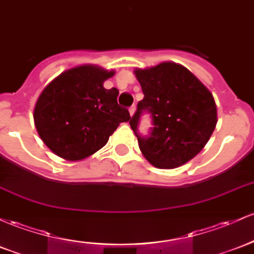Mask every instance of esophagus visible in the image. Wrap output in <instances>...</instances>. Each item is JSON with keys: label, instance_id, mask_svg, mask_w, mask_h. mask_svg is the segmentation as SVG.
<instances>
[{"label": "esophagus", "instance_id": "esophagus-1", "mask_svg": "<svg viewBox=\"0 0 254 254\" xmlns=\"http://www.w3.org/2000/svg\"><path fill=\"white\" fill-rule=\"evenodd\" d=\"M135 111H136V108H135V106H132V107H130L129 108V112H130V116H133V114H135Z\"/></svg>", "mask_w": 254, "mask_h": 254}]
</instances>
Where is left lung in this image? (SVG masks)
<instances>
[{
  "instance_id": "8db88e82",
  "label": "left lung",
  "mask_w": 254,
  "mask_h": 254,
  "mask_svg": "<svg viewBox=\"0 0 254 254\" xmlns=\"http://www.w3.org/2000/svg\"><path fill=\"white\" fill-rule=\"evenodd\" d=\"M144 97L130 118L143 157L158 169L185 165L206 146L217 124L212 93L180 64L165 61L133 71ZM142 110L152 114L155 127L148 138L137 133Z\"/></svg>"
}]
</instances>
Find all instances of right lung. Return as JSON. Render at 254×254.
Segmentation results:
<instances>
[{
  "instance_id": "add662e5",
  "label": "right lung",
  "mask_w": 254,
  "mask_h": 254,
  "mask_svg": "<svg viewBox=\"0 0 254 254\" xmlns=\"http://www.w3.org/2000/svg\"><path fill=\"white\" fill-rule=\"evenodd\" d=\"M113 69L80 65L47 84L36 101L33 121L41 140L58 157L79 161L101 149L130 113L117 102L118 89H105Z\"/></svg>"
}]
</instances>
